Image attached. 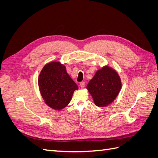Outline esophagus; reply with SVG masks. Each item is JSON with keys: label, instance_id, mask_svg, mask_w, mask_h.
Returning <instances> with one entry per match:
<instances>
[{"label": "esophagus", "instance_id": "obj_1", "mask_svg": "<svg viewBox=\"0 0 158 158\" xmlns=\"http://www.w3.org/2000/svg\"><path fill=\"white\" fill-rule=\"evenodd\" d=\"M80 87H81V88H84L85 87V82H80Z\"/></svg>", "mask_w": 158, "mask_h": 158}]
</instances>
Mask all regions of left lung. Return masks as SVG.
<instances>
[{
	"instance_id": "obj_1",
	"label": "left lung",
	"mask_w": 158,
	"mask_h": 158,
	"mask_svg": "<svg viewBox=\"0 0 158 158\" xmlns=\"http://www.w3.org/2000/svg\"><path fill=\"white\" fill-rule=\"evenodd\" d=\"M121 86V80L117 72L106 66L96 72L86 88L95 106L106 107L117 98Z\"/></svg>"
}]
</instances>
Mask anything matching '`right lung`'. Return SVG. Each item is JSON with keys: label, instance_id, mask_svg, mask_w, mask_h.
Wrapping results in <instances>:
<instances>
[{"label": "right lung", "instance_id": "add662e5", "mask_svg": "<svg viewBox=\"0 0 158 158\" xmlns=\"http://www.w3.org/2000/svg\"><path fill=\"white\" fill-rule=\"evenodd\" d=\"M40 93L51 108L60 110L67 106L78 85L60 62H51L44 66L38 78Z\"/></svg>", "mask_w": 158, "mask_h": 158}]
</instances>
